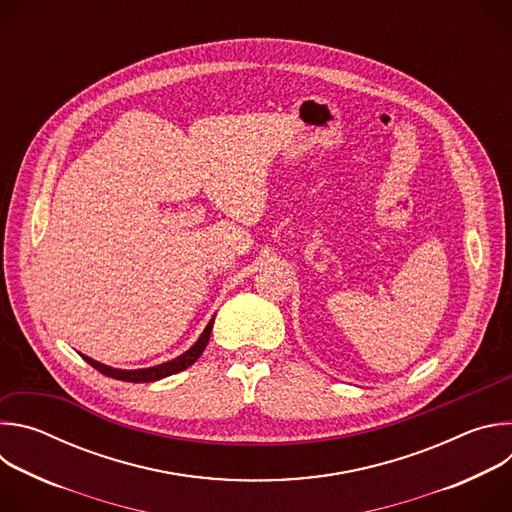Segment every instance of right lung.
Wrapping results in <instances>:
<instances>
[{
  "label": "right lung",
  "mask_w": 512,
  "mask_h": 512,
  "mask_svg": "<svg viewBox=\"0 0 512 512\" xmlns=\"http://www.w3.org/2000/svg\"><path fill=\"white\" fill-rule=\"evenodd\" d=\"M212 324H214V318L208 322V326L204 328V332L200 334V338L192 344L190 350H186L184 354H180L178 358L174 360H168L164 364H158V367H150V369H135V371H121V369H113V367H107V364H101L85 354H81L93 369H97L99 373L111 377V379H119V381H127V383H152V381H160L164 377H170V375H176L184 369H188L190 364H194L198 360V356L204 352L208 340H210V332H212Z\"/></svg>",
  "instance_id": "add662e5"
}]
</instances>
